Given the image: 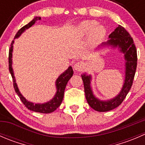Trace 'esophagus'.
I'll return each instance as SVG.
<instances>
[{
	"instance_id": "34e87169",
	"label": "esophagus",
	"mask_w": 145,
	"mask_h": 145,
	"mask_svg": "<svg viewBox=\"0 0 145 145\" xmlns=\"http://www.w3.org/2000/svg\"><path fill=\"white\" fill-rule=\"evenodd\" d=\"M85 67V63L83 62H76L74 66V69L78 71H82Z\"/></svg>"
}]
</instances>
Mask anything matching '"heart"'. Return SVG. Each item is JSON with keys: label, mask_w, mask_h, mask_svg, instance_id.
Instances as JSON below:
<instances>
[{"label": "heart", "mask_w": 145, "mask_h": 145, "mask_svg": "<svg viewBox=\"0 0 145 145\" xmlns=\"http://www.w3.org/2000/svg\"><path fill=\"white\" fill-rule=\"evenodd\" d=\"M79 31L82 35H88L91 33V41L97 43L105 36L106 30L102 25H97L95 21H86L79 26Z\"/></svg>", "instance_id": "obj_1"}]
</instances>
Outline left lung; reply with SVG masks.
Here are the masks:
<instances>
[{"instance_id": "obj_1", "label": "left lung", "mask_w": 145, "mask_h": 145, "mask_svg": "<svg viewBox=\"0 0 145 145\" xmlns=\"http://www.w3.org/2000/svg\"><path fill=\"white\" fill-rule=\"evenodd\" d=\"M109 37L110 39L106 43H104L102 45H109L113 47L118 46L120 48L121 52L124 53L125 59L126 60L125 83L119 94L116 97L110 100L101 101L98 100L93 95V91L90 88V76H87L85 74L81 76L84 85L85 95L88 103L93 109L100 112L112 110L122 103L131 90L133 83L137 64V50L133 39L130 33L125 30V28L118 25V27H116L115 30L109 35Z\"/></svg>"}]
</instances>
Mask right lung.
Wrapping results in <instances>:
<instances>
[{
  "instance_id": "obj_1",
  "label": "right lung",
  "mask_w": 145,
  "mask_h": 145,
  "mask_svg": "<svg viewBox=\"0 0 145 145\" xmlns=\"http://www.w3.org/2000/svg\"><path fill=\"white\" fill-rule=\"evenodd\" d=\"M40 17H35L31 22L27 24V25L24 26L22 27L16 33L14 39L15 38H18L26 29H29L31 27L33 24H35L36 21L38 20H40ZM14 43V40L12 41L11 45H10V48L9 49V57H8V62H9V71L11 74L12 78L13 81V86L15 92L18 96L20 97V100H21L22 103L24 104V106L27 108L29 110H31L33 112H39V113H43V114H49L51 112H53L54 111L56 110L57 108L59 106V105L62 103V100L64 97V90H65L66 86H67V83H68L69 80L71 78L74 74V71H73L71 67H69L67 71H65L63 74H61L59 76V78L57 79L56 81V86H57V93L55 95L52 100H51L50 102H46L44 104H33L32 102H29L22 95L21 93L19 91V89L17 88V83L15 82V78H14V74H13L12 68V44Z\"/></svg>"
}]
</instances>
